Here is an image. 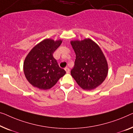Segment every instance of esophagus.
<instances>
[{
	"mask_svg": "<svg viewBox=\"0 0 133 133\" xmlns=\"http://www.w3.org/2000/svg\"><path fill=\"white\" fill-rule=\"evenodd\" d=\"M64 70H66L67 73H69V72H70V69H69V68H68V67H66V68L64 69Z\"/></svg>",
	"mask_w": 133,
	"mask_h": 133,
	"instance_id": "1",
	"label": "esophagus"
}]
</instances>
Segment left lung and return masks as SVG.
I'll return each instance as SVG.
<instances>
[{
  "label": "left lung",
  "instance_id": "obj_1",
  "mask_svg": "<svg viewBox=\"0 0 133 133\" xmlns=\"http://www.w3.org/2000/svg\"><path fill=\"white\" fill-rule=\"evenodd\" d=\"M76 54L74 67L70 73L84 90H92L106 79L108 66L100 48L90 39L71 41Z\"/></svg>",
  "mask_w": 133,
  "mask_h": 133
}]
</instances>
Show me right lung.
I'll return each mask as SVG.
<instances>
[{
  "label": "right lung",
  "instance_id": "right-lung-1",
  "mask_svg": "<svg viewBox=\"0 0 133 133\" xmlns=\"http://www.w3.org/2000/svg\"><path fill=\"white\" fill-rule=\"evenodd\" d=\"M61 40L46 39L36 45L29 53L24 63V72L33 87L48 90L55 85L66 74L60 68L53 53L60 46Z\"/></svg>",
  "mask_w": 133,
  "mask_h": 133
}]
</instances>
